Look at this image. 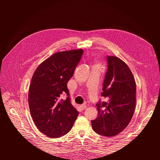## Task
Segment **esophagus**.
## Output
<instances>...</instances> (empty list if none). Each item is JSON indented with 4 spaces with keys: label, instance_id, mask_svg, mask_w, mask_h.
<instances>
[{
    "label": "esophagus",
    "instance_id": "1",
    "mask_svg": "<svg viewBox=\"0 0 160 160\" xmlns=\"http://www.w3.org/2000/svg\"><path fill=\"white\" fill-rule=\"evenodd\" d=\"M80 108H81V110H85V109H86V108H87V105H85V104L81 105H80Z\"/></svg>",
    "mask_w": 160,
    "mask_h": 160
}]
</instances>
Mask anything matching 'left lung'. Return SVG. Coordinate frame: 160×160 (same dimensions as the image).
<instances>
[{
	"label": "left lung",
	"instance_id": "left-lung-1",
	"mask_svg": "<svg viewBox=\"0 0 160 160\" xmlns=\"http://www.w3.org/2000/svg\"><path fill=\"white\" fill-rule=\"evenodd\" d=\"M106 72L101 95L107 102L96 104L98 116L91 121L97 133L113 137L126 128L135 108L136 85L132 71L125 62L113 56H108Z\"/></svg>",
	"mask_w": 160,
	"mask_h": 160
}]
</instances>
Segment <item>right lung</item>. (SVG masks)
<instances>
[{"label":"right lung","mask_w":160,"mask_h":160,"mask_svg":"<svg viewBox=\"0 0 160 160\" xmlns=\"http://www.w3.org/2000/svg\"><path fill=\"white\" fill-rule=\"evenodd\" d=\"M83 49L56 52L34 72L28 92L31 117L40 132L51 138L71 129L79 112L70 102L67 82L72 77ZM65 93V100L60 96Z\"/></svg>","instance_id":"right-lung-1"}]
</instances>
